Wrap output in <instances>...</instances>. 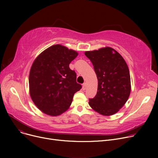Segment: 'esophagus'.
I'll use <instances>...</instances> for the list:
<instances>
[{
  "label": "esophagus",
  "instance_id": "obj_1",
  "mask_svg": "<svg viewBox=\"0 0 158 158\" xmlns=\"http://www.w3.org/2000/svg\"><path fill=\"white\" fill-rule=\"evenodd\" d=\"M86 89V83H83L82 85V89L85 90Z\"/></svg>",
  "mask_w": 158,
  "mask_h": 158
}]
</instances>
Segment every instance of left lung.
I'll use <instances>...</instances> for the list:
<instances>
[{
    "instance_id": "1",
    "label": "left lung",
    "mask_w": 158,
    "mask_h": 158,
    "mask_svg": "<svg viewBox=\"0 0 158 158\" xmlns=\"http://www.w3.org/2000/svg\"><path fill=\"white\" fill-rule=\"evenodd\" d=\"M85 54L92 61L98 79L97 95L89 99V106L104 116L117 113L128 100L131 89L126 61L109 47L86 51Z\"/></svg>"
}]
</instances>
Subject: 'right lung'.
<instances>
[{
  "mask_svg": "<svg viewBox=\"0 0 158 158\" xmlns=\"http://www.w3.org/2000/svg\"><path fill=\"white\" fill-rule=\"evenodd\" d=\"M78 52L63 45H54L40 53L29 72V94L43 113L57 117L70 107L73 95L82 86L69 64Z\"/></svg>",
  "mask_w": 158,
  "mask_h": 158,
  "instance_id": "right-lung-1",
  "label": "right lung"
}]
</instances>
